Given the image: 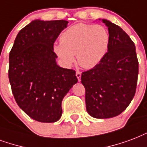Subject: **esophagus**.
Segmentation results:
<instances>
[{"mask_svg": "<svg viewBox=\"0 0 147 147\" xmlns=\"http://www.w3.org/2000/svg\"><path fill=\"white\" fill-rule=\"evenodd\" d=\"M76 77L78 78V82L81 81V76H82L81 72H80V71H76Z\"/></svg>", "mask_w": 147, "mask_h": 147, "instance_id": "esophagus-1", "label": "esophagus"}]
</instances>
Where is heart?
I'll use <instances>...</instances> for the list:
<instances>
[{"mask_svg": "<svg viewBox=\"0 0 147 147\" xmlns=\"http://www.w3.org/2000/svg\"><path fill=\"white\" fill-rule=\"evenodd\" d=\"M61 43L54 45V51L65 65L75 62L84 69H92L100 63L110 43L108 30L102 25L75 24L66 29L60 37Z\"/></svg>", "mask_w": 147, "mask_h": 147, "instance_id": "obj_1", "label": "heart"}]
</instances>
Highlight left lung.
Returning a JSON list of instances; mask_svg holds the SVG:
<instances>
[{
    "mask_svg": "<svg viewBox=\"0 0 147 147\" xmlns=\"http://www.w3.org/2000/svg\"><path fill=\"white\" fill-rule=\"evenodd\" d=\"M108 27L110 43L107 53L93 69L82 74L88 113L94 118L118 116L129 105L136 92L139 62L136 48L118 25L102 19Z\"/></svg>",
    "mask_w": 147,
    "mask_h": 147,
    "instance_id": "1",
    "label": "left lung"
}]
</instances>
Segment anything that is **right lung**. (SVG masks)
<instances>
[{
    "label": "right lung",
    "instance_id": "right-lung-1",
    "mask_svg": "<svg viewBox=\"0 0 147 147\" xmlns=\"http://www.w3.org/2000/svg\"><path fill=\"white\" fill-rule=\"evenodd\" d=\"M68 21L34 20L18 34L9 54L8 77L14 99L33 119L55 123L61 102L78 82L76 71L56 63L54 43Z\"/></svg>",
    "mask_w": 147,
    "mask_h": 147
}]
</instances>
